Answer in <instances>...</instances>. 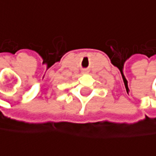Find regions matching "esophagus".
I'll return each mask as SVG.
<instances>
[{
	"mask_svg": "<svg viewBox=\"0 0 156 156\" xmlns=\"http://www.w3.org/2000/svg\"><path fill=\"white\" fill-rule=\"evenodd\" d=\"M86 72H87V71H85V72H84V73H86Z\"/></svg>",
	"mask_w": 156,
	"mask_h": 156,
	"instance_id": "obj_1",
	"label": "esophagus"
}]
</instances>
